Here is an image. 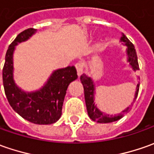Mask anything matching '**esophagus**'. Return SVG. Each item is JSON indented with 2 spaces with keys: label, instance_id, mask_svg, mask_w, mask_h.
I'll return each instance as SVG.
<instances>
[{
  "label": "esophagus",
  "instance_id": "34e87169",
  "mask_svg": "<svg viewBox=\"0 0 154 154\" xmlns=\"http://www.w3.org/2000/svg\"><path fill=\"white\" fill-rule=\"evenodd\" d=\"M75 67H76V69H77V76L80 77L82 74V72H83V67H82V64H80V63H77V64L75 65Z\"/></svg>",
  "mask_w": 154,
  "mask_h": 154
}]
</instances>
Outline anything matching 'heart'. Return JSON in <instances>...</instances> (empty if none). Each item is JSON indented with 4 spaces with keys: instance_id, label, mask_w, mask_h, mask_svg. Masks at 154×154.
Returning a JSON list of instances; mask_svg holds the SVG:
<instances>
[{
    "instance_id": "obj_1",
    "label": "heart",
    "mask_w": 154,
    "mask_h": 154,
    "mask_svg": "<svg viewBox=\"0 0 154 154\" xmlns=\"http://www.w3.org/2000/svg\"><path fill=\"white\" fill-rule=\"evenodd\" d=\"M98 45H99V46H100V43H99V44H98Z\"/></svg>"
}]
</instances>
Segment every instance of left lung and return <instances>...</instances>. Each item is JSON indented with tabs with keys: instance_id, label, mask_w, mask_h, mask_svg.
Masks as SVG:
<instances>
[{
	"instance_id": "1",
	"label": "left lung",
	"mask_w": 154,
	"mask_h": 154,
	"mask_svg": "<svg viewBox=\"0 0 154 154\" xmlns=\"http://www.w3.org/2000/svg\"><path fill=\"white\" fill-rule=\"evenodd\" d=\"M120 42H122L123 45L126 46V55H127V62H129L130 66L131 69L136 72L139 71V65H138V60H137V54L135 52V47L130 42V41L127 38V36L124 33H122V36L120 37ZM138 79L140 77H137ZM80 80L83 85V89H84V97H85V103H86V107H87L88 114V117L91 119L97 122L100 124H107V123H112L115 121H118L120 119H122L125 113H127L133 106L135 102V99L137 98L138 92H139V87H140V82H138L135 88V97L134 100L131 103L129 107L124 110L122 113L118 114V115H109V114H105L103 112L96 106L94 103V99H95V85L94 80L90 77H88L86 74H82L80 77Z\"/></svg>"
}]
</instances>
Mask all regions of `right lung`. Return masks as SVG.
<instances>
[{
    "mask_svg": "<svg viewBox=\"0 0 154 154\" xmlns=\"http://www.w3.org/2000/svg\"><path fill=\"white\" fill-rule=\"evenodd\" d=\"M36 32L29 28L17 35L8 48L2 71L3 86L10 106L23 119L35 125H52L60 119L69 84L77 78L76 68L57 69L42 87L31 92L19 88L14 78V54L16 46L26 42Z\"/></svg>",
    "mask_w": 154,
    "mask_h": 154,
    "instance_id": "right-lung-1",
    "label": "right lung"
}]
</instances>
